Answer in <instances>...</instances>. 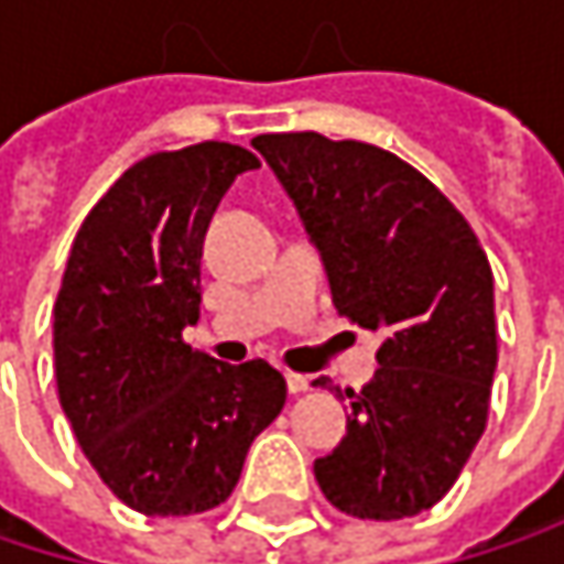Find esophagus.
I'll return each mask as SVG.
<instances>
[{
    "label": "esophagus",
    "mask_w": 564,
    "mask_h": 564,
    "mask_svg": "<svg viewBox=\"0 0 564 564\" xmlns=\"http://www.w3.org/2000/svg\"><path fill=\"white\" fill-rule=\"evenodd\" d=\"M286 389H290V394L310 392V376H296V372H286Z\"/></svg>",
    "instance_id": "34e87169"
}]
</instances>
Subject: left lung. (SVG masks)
Here are the masks:
<instances>
[{
  "instance_id": "1",
  "label": "left lung",
  "mask_w": 564,
  "mask_h": 564,
  "mask_svg": "<svg viewBox=\"0 0 564 564\" xmlns=\"http://www.w3.org/2000/svg\"><path fill=\"white\" fill-rule=\"evenodd\" d=\"M251 143L293 198L336 310L382 333L379 372L346 389V437L313 464L316 484L346 516H417L454 487L487 427L490 261L451 198L389 150L319 133Z\"/></svg>"
}]
</instances>
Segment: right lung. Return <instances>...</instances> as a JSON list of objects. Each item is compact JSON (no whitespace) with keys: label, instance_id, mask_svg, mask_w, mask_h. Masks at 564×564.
Returning <instances> with one entry per match:
<instances>
[{"label":"right lung","instance_id":"1","mask_svg":"<svg viewBox=\"0 0 564 564\" xmlns=\"http://www.w3.org/2000/svg\"><path fill=\"white\" fill-rule=\"evenodd\" d=\"M258 156L231 143L153 153L84 218L55 300V379L70 431L143 516L225 503L251 441L281 414L283 376L264 359L228 366L192 349L208 221Z\"/></svg>","mask_w":564,"mask_h":564}]
</instances>
